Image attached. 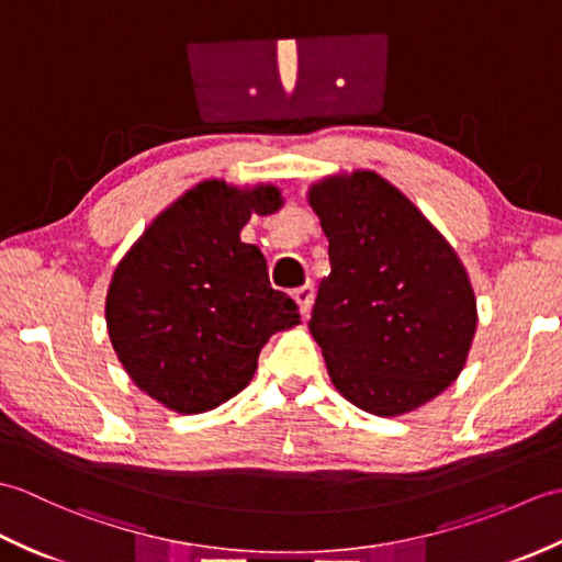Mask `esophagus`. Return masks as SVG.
Returning <instances> with one entry per match:
<instances>
[{"mask_svg":"<svg viewBox=\"0 0 562 562\" xmlns=\"http://www.w3.org/2000/svg\"><path fill=\"white\" fill-rule=\"evenodd\" d=\"M292 300L296 302V306H300V312L306 316L314 302V282L306 280L304 284H300V288L292 290Z\"/></svg>","mask_w":562,"mask_h":562,"instance_id":"34e87169","label":"esophagus"}]
</instances>
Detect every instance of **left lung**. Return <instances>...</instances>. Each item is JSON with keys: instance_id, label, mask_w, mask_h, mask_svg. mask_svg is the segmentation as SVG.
<instances>
[{"instance_id": "8db88e82", "label": "left lung", "mask_w": 562, "mask_h": 562, "mask_svg": "<svg viewBox=\"0 0 562 562\" xmlns=\"http://www.w3.org/2000/svg\"><path fill=\"white\" fill-rule=\"evenodd\" d=\"M306 200L328 236L308 330L333 386L372 415L420 408L459 379L479 326L461 258L376 171L330 173Z\"/></svg>"}]
</instances>
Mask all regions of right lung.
I'll list each match as a JSON object with an SVG mask.
<instances>
[{
  "label": "right lung",
  "instance_id": "1",
  "mask_svg": "<svg viewBox=\"0 0 562 562\" xmlns=\"http://www.w3.org/2000/svg\"><path fill=\"white\" fill-rule=\"evenodd\" d=\"M284 205L272 183L205 178L154 217L117 262L105 328L133 384L164 408L195 415L248 386L272 333L296 304L270 288L260 248L241 241L258 214Z\"/></svg>",
  "mask_w": 562,
  "mask_h": 562
}]
</instances>
